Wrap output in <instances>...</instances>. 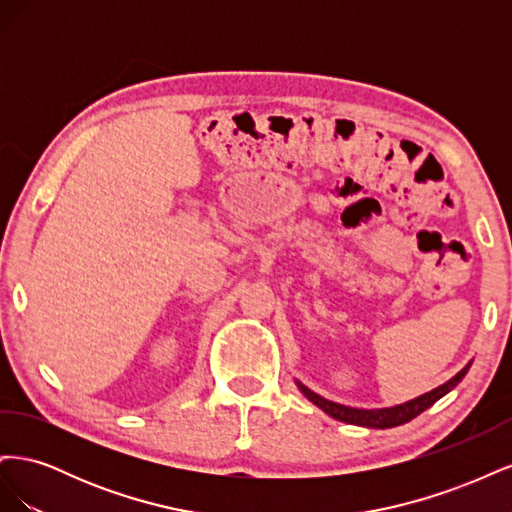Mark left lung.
Instances as JSON below:
<instances>
[{"label": "left lung", "instance_id": "8db88e82", "mask_svg": "<svg viewBox=\"0 0 512 512\" xmlns=\"http://www.w3.org/2000/svg\"><path fill=\"white\" fill-rule=\"evenodd\" d=\"M472 363H468L466 367H463L457 376H453L448 382H444L442 386H438V389H433L421 397L416 399H410L406 401V404H399V406H393V408H380V410H361V408H350V406H342V404H335V401H329L320 397L318 393L309 391L307 386H303L301 382L299 389L301 393L312 401L314 406H318L320 410L327 412L329 416H333L335 421H342V423H350V425H361V427H371V429H386V427H397V425H404L408 421H412L414 416H418L421 412H425L427 408H431L433 404L440 397H444L448 391H453L455 386L463 380V376L468 374Z\"/></svg>", "mask_w": 512, "mask_h": 512}]
</instances>
